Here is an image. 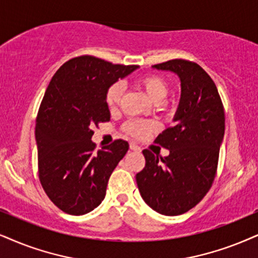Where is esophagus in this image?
<instances>
[{"mask_svg": "<svg viewBox=\"0 0 258 258\" xmlns=\"http://www.w3.org/2000/svg\"><path fill=\"white\" fill-rule=\"evenodd\" d=\"M130 149H131L132 151H136V152H140V151H142V149H140L138 145H136L135 143H130Z\"/></svg>", "mask_w": 258, "mask_h": 258, "instance_id": "esophagus-1", "label": "esophagus"}]
</instances>
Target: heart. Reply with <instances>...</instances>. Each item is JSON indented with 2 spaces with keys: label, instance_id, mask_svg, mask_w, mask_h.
<instances>
[{
  "label": "heart",
  "instance_id": "heart-1",
  "mask_svg": "<svg viewBox=\"0 0 258 258\" xmlns=\"http://www.w3.org/2000/svg\"><path fill=\"white\" fill-rule=\"evenodd\" d=\"M139 84L146 91L148 96L155 102H159L167 96L168 94V82L164 77L158 75H148L139 80ZM122 84L115 82L110 86L106 91L105 101L109 109H115L119 106L120 100L122 96ZM123 131L126 135L135 137V138H143L148 136L156 128V125L148 120H128L123 125Z\"/></svg>",
  "mask_w": 258,
  "mask_h": 258
}]
</instances>
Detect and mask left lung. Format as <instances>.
Wrapping results in <instances>:
<instances>
[{
	"mask_svg": "<svg viewBox=\"0 0 258 258\" xmlns=\"http://www.w3.org/2000/svg\"><path fill=\"white\" fill-rule=\"evenodd\" d=\"M153 68L178 75L181 101L176 123L155 140L170 153L163 158L143 150L145 167L136 180L140 195L153 211L180 216L204 199L217 175L225 132L224 106L216 83L194 61L171 59Z\"/></svg>",
	"mask_w": 258,
	"mask_h": 258,
	"instance_id": "left-lung-1",
	"label": "left lung"
}]
</instances>
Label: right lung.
Here are the masks:
<instances>
[{
	"label": "right lung",
	"mask_w": 258,
	"mask_h": 258,
	"mask_svg": "<svg viewBox=\"0 0 258 258\" xmlns=\"http://www.w3.org/2000/svg\"><path fill=\"white\" fill-rule=\"evenodd\" d=\"M137 68L84 54L61 65L45 91L35 121L39 180L65 213L82 216L105 199L128 143L114 140L95 151L91 128L110 120L107 89Z\"/></svg>",
	"instance_id": "obj_1"
}]
</instances>
